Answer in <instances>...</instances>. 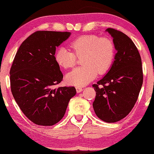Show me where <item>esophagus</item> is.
Here are the masks:
<instances>
[{"mask_svg": "<svg viewBox=\"0 0 154 154\" xmlns=\"http://www.w3.org/2000/svg\"><path fill=\"white\" fill-rule=\"evenodd\" d=\"M76 91L77 93H80L83 91V88L81 87H76Z\"/></svg>", "mask_w": 154, "mask_h": 154, "instance_id": "esophagus-1", "label": "esophagus"}]
</instances>
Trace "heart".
<instances>
[{
	"instance_id": "obj_1",
	"label": "heart",
	"mask_w": 154,
	"mask_h": 154,
	"mask_svg": "<svg viewBox=\"0 0 154 154\" xmlns=\"http://www.w3.org/2000/svg\"><path fill=\"white\" fill-rule=\"evenodd\" d=\"M70 47L73 52L65 47L59 48L55 54V61L61 67L69 69L76 64V56H83L81 64L83 65L66 75V80L71 85H86L95 79L97 73H106L113 63L114 46L107 38H99L95 35H83L72 41Z\"/></svg>"
}]
</instances>
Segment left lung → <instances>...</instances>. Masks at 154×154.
I'll use <instances>...</instances> for the list:
<instances>
[{
	"label": "left lung",
	"instance_id": "8db88e82",
	"mask_svg": "<svg viewBox=\"0 0 154 154\" xmlns=\"http://www.w3.org/2000/svg\"><path fill=\"white\" fill-rule=\"evenodd\" d=\"M117 51L109 71L97 84L93 109L99 119L107 123L124 118L136 102L143 83L141 57L131 39L124 33L109 28Z\"/></svg>",
	"mask_w": 154,
	"mask_h": 154
}]
</instances>
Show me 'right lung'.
Masks as SVG:
<instances>
[{"instance_id":"obj_1","label":"right lung","mask_w":154,"mask_h":154,"mask_svg":"<svg viewBox=\"0 0 154 154\" xmlns=\"http://www.w3.org/2000/svg\"><path fill=\"white\" fill-rule=\"evenodd\" d=\"M71 34L37 31L23 42L15 55L10 71L11 91L23 113L37 125L59 122L76 94L74 87L53 88L63 77L55 61L56 47Z\"/></svg>"}]
</instances>
